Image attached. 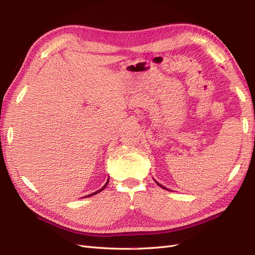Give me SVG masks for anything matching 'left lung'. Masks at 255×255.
<instances>
[{"mask_svg":"<svg viewBox=\"0 0 255 255\" xmlns=\"http://www.w3.org/2000/svg\"><path fill=\"white\" fill-rule=\"evenodd\" d=\"M155 182H156V181H155ZM156 184H157V185H158V186H160V187H161V188H164V189H167V188H166V187H164V186H161V185H160V184H159V183H157V182H156Z\"/></svg>","mask_w":255,"mask_h":255,"instance_id":"8db88e82","label":"left lung"}]
</instances>
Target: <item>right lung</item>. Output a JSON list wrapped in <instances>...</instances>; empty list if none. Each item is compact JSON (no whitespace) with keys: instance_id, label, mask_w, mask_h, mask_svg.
Returning <instances> with one entry per match:
<instances>
[{"instance_id":"obj_1","label":"right lung","mask_w":255,"mask_h":255,"mask_svg":"<svg viewBox=\"0 0 255 255\" xmlns=\"http://www.w3.org/2000/svg\"><path fill=\"white\" fill-rule=\"evenodd\" d=\"M109 181H110V180H107V182H106V184H105V185H104V186H103V187H102V188H101V189H100V190H98V191H96V192H94V194H90V195H89V196H86V197H90V196H94V195H96V194H98V192H100V191H102V190H103V189H104V188H105V187H106V186H107V184H109Z\"/></svg>"}]
</instances>
